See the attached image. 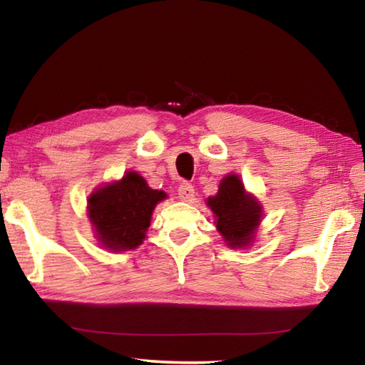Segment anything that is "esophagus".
Returning <instances> with one entry per match:
<instances>
[{"mask_svg":"<svg viewBox=\"0 0 365 365\" xmlns=\"http://www.w3.org/2000/svg\"><path fill=\"white\" fill-rule=\"evenodd\" d=\"M195 196V188L191 187L190 183H182L180 187H178V197H180L182 201H191Z\"/></svg>","mask_w":365,"mask_h":365,"instance_id":"1","label":"esophagus"}]
</instances>
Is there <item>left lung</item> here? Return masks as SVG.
<instances>
[{
  "mask_svg": "<svg viewBox=\"0 0 365 365\" xmlns=\"http://www.w3.org/2000/svg\"><path fill=\"white\" fill-rule=\"evenodd\" d=\"M206 205L212 211L215 228L228 248H248L256 242L264 215L262 205L255 195L246 191L238 174L222 178L217 193L209 196Z\"/></svg>",
  "mask_w": 365,
  "mask_h": 365,
  "instance_id": "8db88e82",
  "label": "left lung"
}]
</instances>
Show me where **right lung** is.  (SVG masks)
Segmentation results:
<instances>
[{"mask_svg": "<svg viewBox=\"0 0 365 365\" xmlns=\"http://www.w3.org/2000/svg\"><path fill=\"white\" fill-rule=\"evenodd\" d=\"M165 197V191L153 190L135 170L95 188L86 202V215L96 242L114 252L138 248L151 225L154 207Z\"/></svg>", "mask_w": 365, "mask_h": 365, "instance_id": "add662e5", "label": "right lung"}]
</instances>
